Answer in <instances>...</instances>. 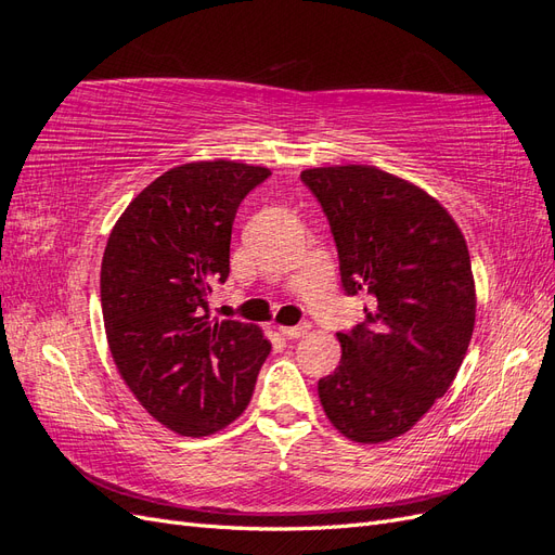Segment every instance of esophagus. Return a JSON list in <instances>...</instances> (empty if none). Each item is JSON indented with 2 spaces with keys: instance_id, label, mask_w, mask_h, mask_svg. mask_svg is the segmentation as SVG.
Here are the masks:
<instances>
[{
  "instance_id": "esophagus-1",
  "label": "esophagus",
  "mask_w": 555,
  "mask_h": 555,
  "mask_svg": "<svg viewBox=\"0 0 555 555\" xmlns=\"http://www.w3.org/2000/svg\"><path fill=\"white\" fill-rule=\"evenodd\" d=\"M280 331H282L284 338L296 340V338H304V335L310 331V324H308V322H300V324H296V326H282Z\"/></svg>"
}]
</instances>
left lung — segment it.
<instances>
[{
  "instance_id": "left-lung-1",
  "label": "left lung",
  "mask_w": 555,
  "mask_h": 555,
  "mask_svg": "<svg viewBox=\"0 0 555 555\" xmlns=\"http://www.w3.org/2000/svg\"><path fill=\"white\" fill-rule=\"evenodd\" d=\"M347 296L365 319L338 333L340 365L317 391L331 424L354 442L408 433L447 393L475 328V280L451 215L426 192L375 166L308 169Z\"/></svg>"
}]
</instances>
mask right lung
I'll use <instances>...</instances> for the list:
<instances>
[{
	"instance_id": "obj_1",
	"label": "right lung",
	"mask_w": 555,
	"mask_h": 555,
	"mask_svg": "<svg viewBox=\"0 0 555 555\" xmlns=\"http://www.w3.org/2000/svg\"><path fill=\"white\" fill-rule=\"evenodd\" d=\"M271 171L238 162L176 166L131 201L102 261V312L113 361L141 405L180 435L238 418L271 345L257 326L208 322L212 282L229 278L243 198Z\"/></svg>"
}]
</instances>
